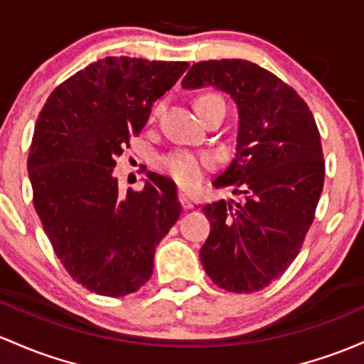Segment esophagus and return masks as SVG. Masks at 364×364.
<instances>
[{
    "label": "esophagus",
    "instance_id": "esophagus-1",
    "mask_svg": "<svg viewBox=\"0 0 364 364\" xmlns=\"http://www.w3.org/2000/svg\"><path fill=\"white\" fill-rule=\"evenodd\" d=\"M179 202H181V205H183V209H191V207H193V203H191V200L188 198V195L186 193H179Z\"/></svg>",
    "mask_w": 364,
    "mask_h": 364
}]
</instances>
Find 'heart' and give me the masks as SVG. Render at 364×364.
<instances>
[{"label":"heart","mask_w":364,"mask_h":364,"mask_svg":"<svg viewBox=\"0 0 364 364\" xmlns=\"http://www.w3.org/2000/svg\"><path fill=\"white\" fill-rule=\"evenodd\" d=\"M209 102H221V98L215 97V95H202L197 100V107L203 105V103ZM159 107L154 110V114H157ZM214 159L210 155L203 154H193V151L179 150L173 151V154L166 155L159 162V167L164 174H167L169 178H173L178 185H181L183 188H193L195 185H198L203 176V169H209L213 167Z\"/></svg>","instance_id":"heart-1"}]
</instances>
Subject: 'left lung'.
Returning a JSON list of instances; mask_svg holds the SVG:
<instances>
[{
  "label": "left lung",
  "instance_id": "left-lung-1",
  "mask_svg": "<svg viewBox=\"0 0 364 364\" xmlns=\"http://www.w3.org/2000/svg\"><path fill=\"white\" fill-rule=\"evenodd\" d=\"M181 86H215L238 107L237 154L213 185L243 198L202 207L210 233L200 261L228 292H257L292 264L314 221L325 181L318 126L294 87L247 60L195 63Z\"/></svg>",
  "mask_w": 364,
  "mask_h": 364
}]
</instances>
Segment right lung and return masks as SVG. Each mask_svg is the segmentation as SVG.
<instances>
[{
  "mask_svg": "<svg viewBox=\"0 0 364 364\" xmlns=\"http://www.w3.org/2000/svg\"><path fill=\"white\" fill-rule=\"evenodd\" d=\"M186 62L107 57L55 87L36 121L27 171L34 209L67 273L90 292L122 297L154 273L155 247L181 214L174 181L146 173L119 191L115 159L176 85Z\"/></svg>",
  "mask_w": 364,
  "mask_h": 364,
  "instance_id": "1",
  "label": "right lung"
}]
</instances>
